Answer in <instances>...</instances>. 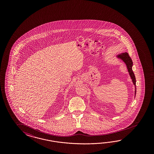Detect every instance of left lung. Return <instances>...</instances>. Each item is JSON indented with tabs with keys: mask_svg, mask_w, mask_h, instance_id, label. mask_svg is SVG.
Masks as SVG:
<instances>
[{
	"mask_svg": "<svg viewBox=\"0 0 154 154\" xmlns=\"http://www.w3.org/2000/svg\"><path fill=\"white\" fill-rule=\"evenodd\" d=\"M117 59H120L126 65L127 70L128 71L129 75H130L131 81L133 82V85H134V88H135V91H134V97H135V94H136V80H135V75L134 74V72L132 69V66H133V61L132 60L129 56V54L128 52H124V53H121L119 54L116 55Z\"/></svg>",
	"mask_w": 154,
	"mask_h": 154,
	"instance_id": "obj_1",
	"label": "left lung"
}]
</instances>
